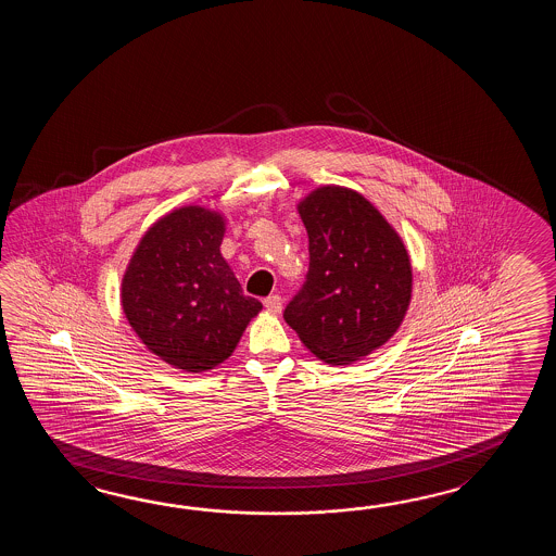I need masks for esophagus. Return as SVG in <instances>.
Instances as JSON below:
<instances>
[{"label": "esophagus", "mask_w": 556, "mask_h": 556, "mask_svg": "<svg viewBox=\"0 0 556 556\" xmlns=\"http://www.w3.org/2000/svg\"><path fill=\"white\" fill-rule=\"evenodd\" d=\"M264 306H266L268 312H273V314H280L282 312V298L278 294L268 295L264 300Z\"/></svg>", "instance_id": "34e87169"}]
</instances>
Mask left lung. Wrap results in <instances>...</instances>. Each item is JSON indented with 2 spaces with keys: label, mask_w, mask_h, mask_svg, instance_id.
Here are the masks:
<instances>
[{
  "label": "left lung",
  "mask_w": 556,
  "mask_h": 556,
  "mask_svg": "<svg viewBox=\"0 0 556 556\" xmlns=\"http://www.w3.org/2000/svg\"><path fill=\"white\" fill-rule=\"evenodd\" d=\"M309 242L306 282L283 309L312 354L348 366L402 326L412 262L400 235L359 192L319 187L298 204Z\"/></svg>",
  "instance_id": "left-lung-1"
}]
</instances>
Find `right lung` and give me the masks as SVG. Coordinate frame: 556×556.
<instances>
[{"instance_id": "add662e5", "label": "right lung", "mask_w": 556, "mask_h": 556, "mask_svg": "<svg viewBox=\"0 0 556 556\" xmlns=\"http://www.w3.org/2000/svg\"><path fill=\"white\" fill-rule=\"evenodd\" d=\"M225 218L182 206L159 218L130 256L121 304L141 342L168 366L199 374L230 357L262 309L220 254Z\"/></svg>"}]
</instances>
